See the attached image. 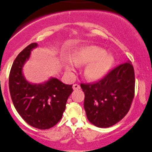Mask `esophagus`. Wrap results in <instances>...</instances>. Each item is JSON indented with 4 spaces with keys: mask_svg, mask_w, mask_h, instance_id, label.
<instances>
[{
    "mask_svg": "<svg viewBox=\"0 0 152 152\" xmlns=\"http://www.w3.org/2000/svg\"><path fill=\"white\" fill-rule=\"evenodd\" d=\"M73 90H79L80 89V85H78V84H74L73 85Z\"/></svg>",
    "mask_w": 152,
    "mask_h": 152,
    "instance_id": "1",
    "label": "esophagus"
}]
</instances>
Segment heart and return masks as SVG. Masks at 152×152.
Returning a JSON list of instances; mask_svg holds the SVG:
<instances>
[{
	"label": "heart",
	"mask_w": 152,
	"mask_h": 152,
	"mask_svg": "<svg viewBox=\"0 0 152 152\" xmlns=\"http://www.w3.org/2000/svg\"><path fill=\"white\" fill-rule=\"evenodd\" d=\"M71 61L64 62V67L68 73L75 70V65H85L84 74L91 81L103 79L113 66L114 59L112 55L107 54L105 50L96 46H85L79 48L72 56Z\"/></svg>",
	"instance_id": "b5f03b06"
}]
</instances>
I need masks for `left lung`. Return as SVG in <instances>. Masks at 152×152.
I'll return each mask as SVG.
<instances>
[{
	"label": "left lung",
	"instance_id": "8db88e82",
	"mask_svg": "<svg viewBox=\"0 0 152 152\" xmlns=\"http://www.w3.org/2000/svg\"><path fill=\"white\" fill-rule=\"evenodd\" d=\"M134 87V70L130 61L110 70L99 82L81 84L88 120L99 128L118 123L130 109Z\"/></svg>",
	"mask_w": 152,
	"mask_h": 152
}]
</instances>
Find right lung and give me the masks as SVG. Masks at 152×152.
Masks as SVG:
<instances>
[{
  "label": "right lung",
  "instance_id": "1",
  "mask_svg": "<svg viewBox=\"0 0 152 152\" xmlns=\"http://www.w3.org/2000/svg\"><path fill=\"white\" fill-rule=\"evenodd\" d=\"M37 43L28 45L18 55L9 77V88L18 113L29 126L39 129L53 127L62 117L73 85L51 77L44 83H30L23 74V67Z\"/></svg>",
  "mask_w": 152,
  "mask_h": 152
}]
</instances>
